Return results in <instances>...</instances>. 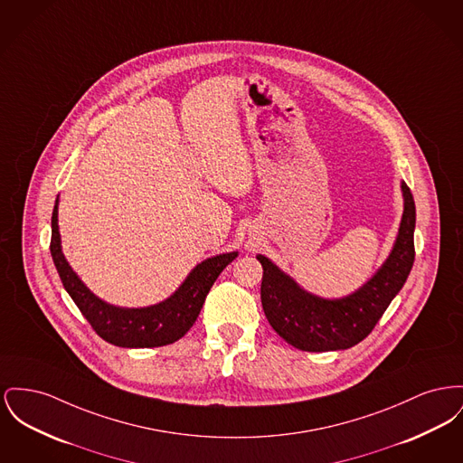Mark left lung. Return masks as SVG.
Wrapping results in <instances>:
<instances>
[{
  "instance_id": "8db88e82",
  "label": "left lung",
  "mask_w": 463,
  "mask_h": 463,
  "mask_svg": "<svg viewBox=\"0 0 463 463\" xmlns=\"http://www.w3.org/2000/svg\"><path fill=\"white\" fill-rule=\"evenodd\" d=\"M404 212L392 251L360 288L337 299H326L304 290L266 255H257L264 276L260 299L272 328L302 352L346 350L365 339L380 322L388 304L401 292L414 262L416 208L402 182Z\"/></svg>"
}]
</instances>
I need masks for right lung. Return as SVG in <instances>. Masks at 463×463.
<instances>
[{
  "instance_id": "1",
  "label": "right lung",
  "mask_w": 463,
  "mask_h": 463,
  "mask_svg": "<svg viewBox=\"0 0 463 463\" xmlns=\"http://www.w3.org/2000/svg\"><path fill=\"white\" fill-rule=\"evenodd\" d=\"M57 210L59 195L52 212L51 240V253L59 278L96 334L120 348H156L184 337L197 320L218 274L238 257V251H229L203 260L167 299L157 304L145 307L115 306L90 292L80 276L71 269L61 246Z\"/></svg>"
}]
</instances>
